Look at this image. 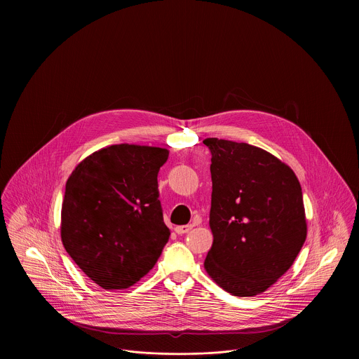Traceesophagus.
I'll return each mask as SVG.
<instances>
[{
  "instance_id": "34e87169",
  "label": "esophagus",
  "mask_w": 359,
  "mask_h": 359,
  "mask_svg": "<svg viewBox=\"0 0 359 359\" xmlns=\"http://www.w3.org/2000/svg\"><path fill=\"white\" fill-rule=\"evenodd\" d=\"M192 228H194V225H178V226H175V232L178 235H184V233L189 232Z\"/></svg>"
}]
</instances>
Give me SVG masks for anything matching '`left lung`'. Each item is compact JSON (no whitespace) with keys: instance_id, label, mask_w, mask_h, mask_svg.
<instances>
[{"instance_id":"obj_1","label":"left lung","mask_w":359,"mask_h":359,"mask_svg":"<svg viewBox=\"0 0 359 359\" xmlns=\"http://www.w3.org/2000/svg\"><path fill=\"white\" fill-rule=\"evenodd\" d=\"M211 152L205 272L225 292L253 297L293 265L307 238L302 185L273 154L245 142L203 141Z\"/></svg>"}]
</instances>
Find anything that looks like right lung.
<instances>
[{"mask_svg":"<svg viewBox=\"0 0 359 359\" xmlns=\"http://www.w3.org/2000/svg\"><path fill=\"white\" fill-rule=\"evenodd\" d=\"M168 151L110 145L80 161L66 182L62 243L80 269L106 290L135 285L168 242L157 174Z\"/></svg>","mask_w":359,"mask_h":359,"instance_id":"add662e5","label":"right lung"}]
</instances>
